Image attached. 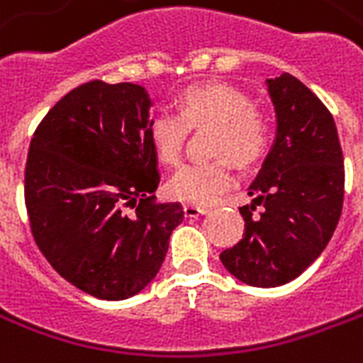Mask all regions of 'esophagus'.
Instances as JSON below:
<instances>
[{
    "label": "esophagus",
    "mask_w": 363,
    "mask_h": 363,
    "mask_svg": "<svg viewBox=\"0 0 363 363\" xmlns=\"http://www.w3.org/2000/svg\"><path fill=\"white\" fill-rule=\"evenodd\" d=\"M182 211H184V217L186 218H198L200 215L207 213V209L206 207L194 206V203H184V206H182Z\"/></svg>",
    "instance_id": "1"
}]
</instances>
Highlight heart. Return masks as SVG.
Instances as JSON below:
<instances>
[{"label":"heart","mask_w":363,"mask_h":363,"mask_svg":"<svg viewBox=\"0 0 363 363\" xmlns=\"http://www.w3.org/2000/svg\"><path fill=\"white\" fill-rule=\"evenodd\" d=\"M213 127L207 135L209 162H196L177 171L169 194L186 203H209L234 182L232 157L240 167L261 162L272 140V123L251 96L228 83L188 87L179 99V112L160 110L150 118L148 137L157 162L175 167L182 160L190 129Z\"/></svg>","instance_id":"b5f03b06"}]
</instances>
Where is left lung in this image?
Instances as JSON below:
<instances>
[{
	"label": "left lung",
	"instance_id": "1",
	"mask_svg": "<svg viewBox=\"0 0 363 363\" xmlns=\"http://www.w3.org/2000/svg\"><path fill=\"white\" fill-rule=\"evenodd\" d=\"M278 133L240 207L242 240L220 253L232 276L255 287L295 280L337 228L345 198V163L333 116L291 74L268 79ZM262 213H255L256 206Z\"/></svg>",
	"mask_w": 363,
	"mask_h": 363
}]
</instances>
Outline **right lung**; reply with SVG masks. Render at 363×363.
Wrapping results in <instances>:
<instances>
[{
	"mask_svg": "<svg viewBox=\"0 0 363 363\" xmlns=\"http://www.w3.org/2000/svg\"><path fill=\"white\" fill-rule=\"evenodd\" d=\"M148 108L145 87L93 79L62 96L30 140L24 201L35 245L65 280L104 301L156 278L184 218L181 203L154 196Z\"/></svg>",
	"mask_w": 363,
	"mask_h": 363,
	"instance_id": "add662e5",
	"label": "right lung"
}]
</instances>
